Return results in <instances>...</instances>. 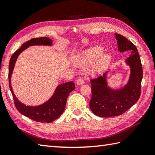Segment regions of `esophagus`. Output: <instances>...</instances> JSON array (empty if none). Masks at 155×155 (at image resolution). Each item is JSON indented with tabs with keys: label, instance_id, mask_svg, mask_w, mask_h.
<instances>
[{
	"label": "esophagus",
	"instance_id": "obj_1",
	"mask_svg": "<svg viewBox=\"0 0 155 155\" xmlns=\"http://www.w3.org/2000/svg\"><path fill=\"white\" fill-rule=\"evenodd\" d=\"M84 81L83 78H78V79L77 81V84L78 85H82V84H84Z\"/></svg>",
	"mask_w": 155,
	"mask_h": 155
}]
</instances>
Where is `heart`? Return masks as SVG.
I'll use <instances>...</instances> for the list:
<instances>
[{"label": "heart", "instance_id": "obj_1", "mask_svg": "<svg viewBox=\"0 0 155 155\" xmlns=\"http://www.w3.org/2000/svg\"><path fill=\"white\" fill-rule=\"evenodd\" d=\"M101 46H94L77 54L74 57L76 66L83 67L91 63L87 67V72L92 75L101 74L110 64L111 56L108 53H102Z\"/></svg>", "mask_w": 155, "mask_h": 155}]
</instances>
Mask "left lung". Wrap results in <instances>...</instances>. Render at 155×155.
<instances>
[{
  "mask_svg": "<svg viewBox=\"0 0 155 155\" xmlns=\"http://www.w3.org/2000/svg\"><path fill=\"white\" fill-rule=\"evenodd\" d=\"M115 35L120 52L128 50L132 51L126 60V64L130 67V75L128 83L119 89H112L107 85V72L101 77L90 80L92 97L89 107L94 114L102 117L123 114L136 104L141 93L143 72L137 48L124 36L118 33Z\"/></svg>",
  "mask_w": 155,
  "mask_h": 155,
  "instance_id": "obj_1",
  "label": "left lung"
}]
</instances>
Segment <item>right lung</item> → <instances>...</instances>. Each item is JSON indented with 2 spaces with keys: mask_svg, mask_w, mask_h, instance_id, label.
Listing matches in <instances>:
<instances>
[{
  "mask_svg": "<svg viewBox=\"0 0 155 155\" xmlns=\"http://www.w3.org/2000/svg\"><path fill=\"white\" fill-rule=\"evenodd\" d=\"M51 45L52 40L46 37L31 39L24 43L19 49L12 55L8 65V83L10 90L13 97L15 107L21 114L35 122L50 123L58 119L64 111L66 100L69 94L75 89L74 82L71 81L60 84L56 87L53 95L48 101L38 106H27L20 102L15 95L11 82L15 62L19 54L31 45Z\"/></svg>",
  "mask_w": 155,
  "mask_h": 155,
  "instance_id": "add662e5",
  "label": "right lung"
}]
</instances>
